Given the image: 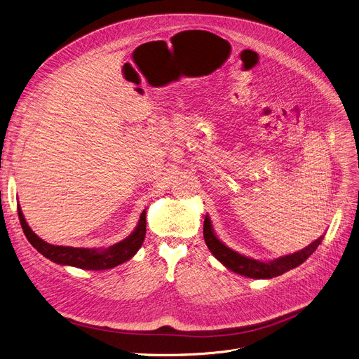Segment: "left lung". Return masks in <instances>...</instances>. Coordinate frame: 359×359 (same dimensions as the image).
Returning <instances> with one entry per match:
<instances>
[{
	"instance_id": "1",
	"label": "left lung",
	"mask_w": 359,
	"mask_h": 359,
	"mask_svg": "<svg viewBox=\"0 0 359 359\" xmlns=\"http://www.w3.org/2000/svg\"><path fill=\"white\" fill-rule=\"evenodd\" d=\"M203 235H204V241H205V245L210 249V252H212V254L227 269L233 271L236 273H241V276H243V277H249V278H273V277L281 276V273H284L292 268L299 266L313 254L316 249H318V246L320 245V242L323 239V236H320L319 239H316L313 243H310L304 249H302L299 252H294V254H291V255H285V257L277 258L273 261L262 262V261L243 257V255L238 254V252L227 248L224 243H222L217 239V236L215 235L212 223H210V219L207 216L204 219Z\"/></svg>"
}]
</instances>
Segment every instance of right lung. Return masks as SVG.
<instances>
[{
  "instance_id": "add662e5",
  "label": "right lung",
  "mask_w": 359,
  "mask_h": 359,
  "mask_svg": "<svg viewBox=\"0 0 359 359\" xmlns=\"http://www.w3.org/2000/svg\"><path fill=\"white\" fill-rule=\"evenodd\" d=\"M18 219L27 241L33 245V248H36L40 252L41 255L60 265H71V266L88 269V271L110 269L126 261H129L132 257L136 255V252L142 246L146 235V210H143L139 223L129 238H126L124 241L102 250L50 245L45 241H41L29 227L20 207H18Z\"/></svg>"
}]
</instances>
